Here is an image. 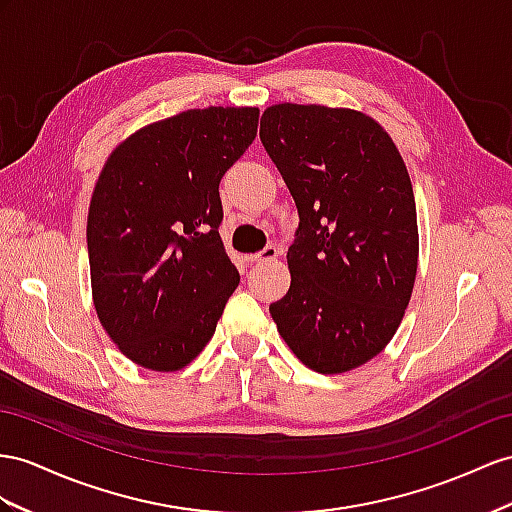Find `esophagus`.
Returning a JSON list of instances; mask_svg holds the SVG:
<instances>
[{
  "mask_svg": "<svg viewBox=\"0 0 512 512\" xmlns=\"http://www.w3.org/2000/svg\"><path fill=\"white\" fill-rule=\"evenodd\" d=\"M279 257V251H277V246H266L264 251H259V253H255V255H248L246 257V261H272V259H277Z\"/></svg>",
  "mask_w": 512,
  "mask_h": 512,
  "instance_id": "esophagus-1",
  "label": "esophagus"
}]
</instances>
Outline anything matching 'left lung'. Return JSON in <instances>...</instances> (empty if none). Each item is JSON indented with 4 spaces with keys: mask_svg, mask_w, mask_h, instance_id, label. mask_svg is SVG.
<instances>
[{
    "mask_svg": "<svg viewBox=\"0 0 512 512\" xmlns=\"http://www.w3.org/2000/svg\"><path fill=\"white\" fill-rule=\"evenodd\" d=\"M259 138L300 216L287 251L292 285L270 316L313 372L355 370L391 342L413 294L409 170L387 131L350 108L277 103Z\"/></svg>",
    "mask_w": 512,
    "mask_h": 512,
    "instance_id": "left-lung-1",
    "label": "left lung"
}]
</instances>
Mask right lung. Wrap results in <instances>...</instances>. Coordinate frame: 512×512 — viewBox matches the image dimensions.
Masks as SVG:
<instances>
[{"mask_svg":"<svg viewBox=\"0 0 512 512\" xmlns=\"http://www.w3.org/2000/svg\"><path fill=\"white\" fill-rule=\"evenodd\" d=\"M257 121V108L179 112L127 136L101 168L86 227L93 303L140 368L177 372L199 357L240 283L218 233V183Z\"/></svg>","mask_w":512,"mask_h":512,"instance_id":"add662e5","label":"right lung"}]
</instances>
